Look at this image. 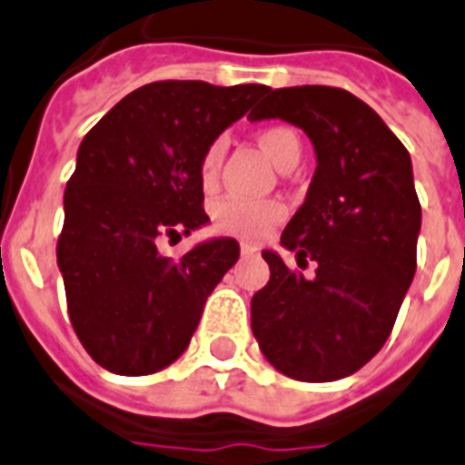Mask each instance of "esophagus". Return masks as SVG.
I'll use <instances>...</instances> for the list:
<instances>
[{
	"label": "esophagus",
	"instance_id": "esophagus-1",
	"mask_svg": "<svg viewBox=\"0 0 465 465\" xmlns=\"http://www.w3.org/2000/svg\"><path fill=\"white\" fill-rule=\"evenodd\" d=\"M240 254L242 256H256V250L252 244H240Z\"/></svg>",
	"mask_w": 465,
	"mask_h": 465
}]
</instances>
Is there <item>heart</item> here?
I'll return each mask as SVG.
<instances>
[{"mask_svg": "<svg viewBox=\"0 0 465 465\" xmlns=\"http://www.w3.org/2000/svg\"><path fill=\"white\" fill-rule=\"evenodd\" d=\"M256 139L278 168H285L288 163L300 161V155H302V141L291 127H266L259 132ZM221 141H213L203 153L199 177H202V184L206 189L215 184L218 168H221ZM211 218H213V228L218 232L256 242L283 218V206L276 202H250V199L228 196V199H221L215 203Z\"/></svg>", "mask_w": 465, "mask_h": 465, "instance_id": "heart-1", "label": "heart"}]
</instances>
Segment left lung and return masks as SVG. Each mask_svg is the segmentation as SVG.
<instances>
[{"label": "left lung", "mask_w": 465, "mask_h": 465, "mask_svg": "<svg viewBox=\"0 0 465 465\" xmlns=\"http://www.w3.org/2000/svg\"><path fill=\"white\" fill-rule=\"evenodd\" d=\"M250 117L304 129L317 153L307 199L281 235L300 269H317L304 278L263 252L271 278L252 297V331L278 372L341 380L381 351L415 276L420 202L411 155L343 88H276Z\"/></svg>", "instance_id": "1"}]
</instances>
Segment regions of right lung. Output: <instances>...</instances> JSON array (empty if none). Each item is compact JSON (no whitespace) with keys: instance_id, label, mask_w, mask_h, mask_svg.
<instances>
[{"instance_id":"obj_1","label":"right lung","mask_w":465,"mask_h":465,"mask_svg":"<svg viewBox=\"0 0 465 465\" xmlns=\"http://www.w3.org/2000/svg\"><path fill=\"white\" fill-rule=\"evenodd\" d=\"M269 91L262 84L153 81L84 136L64 189L57 263L74 331L100 367L124 377L153 374L189 345L240 244L213 240L180 259L163 256L158 244L209 221L203 153Z\"/></svg>"}]
</instances>
